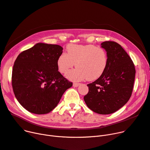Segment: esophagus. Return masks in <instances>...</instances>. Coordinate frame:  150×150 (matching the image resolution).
Listing matches in <instances>:
<instances>
[{
	"instance_id": "1",
	"label": "esophagus",
	"mask_w": 150,
	"mask_h": 150,
	"mask_svg": "<svg viewBox=\"0 0 150 150\" xmlns=\"http://www.w3.org/2000/svg\"><path fill=\"white\" fill-rule=\"evenodd\" d=\"M79 85H80V83H74V84H73V86L74 87H77L78 86H79Z\"/></svg>"
}]
</instances>
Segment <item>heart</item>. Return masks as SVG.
I'll return each mask as SVG.
<instances>
[{
	"label": "heart",
	"mask_w": 150,
	"mask_h": 150,
	"mask_svg": "<svg viewBox=\"0 0 150 150\" xmlns=\"http://www.w3.org/2000/svg\"><path fill=\"white\" fill-rule=\"evenodd\" d=\"M67 54L63 52L59 55L57 65L62 74L76 65V68L66 74V78L71 81L95 80L103 75L107 67L108 55L101 47L71 44L67 46Z\"/></svg>",
	"instance_id": "heart-1"
}]
</instances>
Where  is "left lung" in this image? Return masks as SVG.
<instances>
[{
    "instance_id": "obj_1",
    "label": "left lung",
    "mask_w": 150,
    "mask_h": 150,
    "mask_svg": "<svg viewBox=\"0 0 150 150\" xmlns=\"http://www.w3.org/2000/svg\"><path fill=\"white\" fill-rule=\"evenodd\" d=\"M108 55V65L103 75L87 84L84 96L87 106L96 113L108 115L123 107L131 97L135 78V67L122 47L115 42L101 44Z\"/></svg>"
}]
</instances>
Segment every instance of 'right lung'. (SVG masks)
Masks as SVG:
<instances>
[{"label":"right lung","mask_w":150,"mask_h":150,"mask_svg":"<svg viewBox=\"0 0 150 150\" xmlns=\"http://www.w3.org/2000/svg\"><path fill=\"white\" fill-rule=\"evenodd\" d=\"M63 49L59 45L38 43L17 57L12 72L13 89L17 100L28 112L37 115L51 112L72 86L57 67Z\"/></svg>","instance_id":"right-lung-1"}]
</instances>
